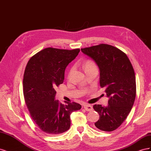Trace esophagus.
<instances>
[{
  "label": "esophagus",
  "instance_id": "34e87169",
  "mask_svg": "<svg viewBox=\"0 0 151 151\" xmlns=\"http://www.w3.org/2000/svg\"><path fill=\"white\" fill-rule=\"evenodd\" d=\"M84 108L86 109V111H88L93 110V106L90 104H84Z\"/></svg>",
  "mask_w": 151,
  "mask_h": 151
}]
</instances>
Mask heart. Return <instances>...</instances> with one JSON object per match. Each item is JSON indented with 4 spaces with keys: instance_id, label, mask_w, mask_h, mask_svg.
Here are the masks:
<instances>
[{
    "instance_id": "b5f03b06",
    "label": "heart",
    "mask_w": 151,
    "mask_h": 151,
    "mask_svg": "<svg viewBox=\"0 0 151 151\" xmlns=\"http://www.w3.org/2000/svg\"><path fill=\"white\" fill-rule=\"evenodd\" d=\"M83 65V67L84 68V71L89 69V68H93V67H96V65H95V63H94V62L92 61L91 60H86L84 62H83V65ZM72 72V68H71V69L69 70V72H68V78H70Z\"/></svg>"
}]
</instances>
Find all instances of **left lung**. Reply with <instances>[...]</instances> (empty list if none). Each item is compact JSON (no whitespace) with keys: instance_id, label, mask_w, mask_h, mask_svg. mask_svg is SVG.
Here are the masks:
<instances>
[{"instance_id":"left-lung-1","label":"left lung","mask_w":151,"mask_h":151,"mask_svg":"<svg viewBox=\"0 0 151 151\" xmlns=\"http://www.w3.org/2000/svg\"><path fill=\"white\" fill-rule=\"evenodd\" d=\"M98 65L100 70L99 83L109 98L108 105L94 104L99 115L94 123L98 129L111 132L125 121L133 106L136 96L134 68L127 55L110 45L101 43L81 48Z\"/></svg>"}]
</instances>
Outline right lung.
I'll use <instances>...</instances> for the list:
<instances>
[{
  "label": "right lung",
  "instance_id": "1",
  "mask_svg": "<svg viewBox=\"0 0 151 151\" xmlns=\"http://www.w3.org/2000/svg\"><path fill=\"white\" fill-rule=\"evenodd\" d=\"M80 49L46 48L36 53L27 63L23 77V94L30 116L40 129L55 135L70 127V114L81 108L75 102L62 104L55 100V88L63 83L66 67Z\"/></svg>",
  "mask_w": 151,
  "mask_h": 151
}]
</instances>
